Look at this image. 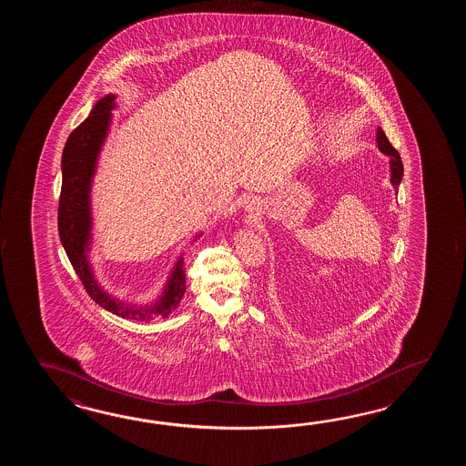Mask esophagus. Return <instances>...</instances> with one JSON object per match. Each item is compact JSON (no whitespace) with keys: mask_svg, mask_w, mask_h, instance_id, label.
Segmentation results:
<instances>
[{"mask_svg":"<svg viewBox=\"0 0 466 466\" xmlns=\"http://www.w3.org/2000/svg\"><path fill=\"white\" fill-rule=\"evenodd\" d=\"M245 205H247L248 209H257V205H259V203H258V198L247 197V199H245Z\"/></svg>","mask_w":466,"mask_h":466,"instance_id":"obj_1","label":"esophagus"}]
</instances>
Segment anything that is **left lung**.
<instances>
[{"label":"left lung","instance_id":"1","mask_svg":"<svg viewBox=\"0 0 466 466\" xmlns=\"http://www.w3.org/2000/svg\"><path fill=\"white\" fill-rule=\"evenodd\" d=\"M377 143L378 148L381 149L385 155L390 157V169H391V185L398 188V185L401 183V177H403V163L400 158V153L393 148V145L388 141L385 131L381 128L377 129Z\"/></svg>","mask_w":466,"mask_h":466}]
</instances>
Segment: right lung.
Wrapping results in <instances>:
<instances>
[{
	"instance_id": "add662e5",
	"label": "right lung",
	"mask_w": 466,
	"mask_h": 466,
	"mask_svg": "<svg viewBox=\"0 0 466 466\" xmlns=\"http://www.w3.org/2000/svg\"><path fill=\"white\" fill-rule=\"evenodd\" d=\"M115 95L98 99L88 118L71 131L61 157L60 207H58V231L61 245L75 268L85 289L99 307L115 315L135 319H149L153 315L167 318L177 308L187 291L183 257L169 275L163 295L155 305L147 308L128 307L109 297L95 279L89 265L88 251L91 243V207L89 191L96 169L99 151L108 135L111 109L115 108Z\"/></svg>"
}]
</instances>
